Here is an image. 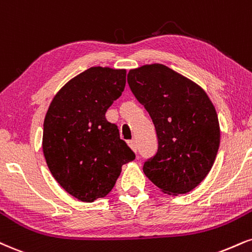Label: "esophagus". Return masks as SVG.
Returning a JSON list of instances; mask_svg holds the SVG:
<instances>
[{"label": "esophagus", "instance_id": "34e87169", "mask_svg": "<svg viewBox=\"0 0 252 252\" xmlns=\"http://www.w3.org/2000/svg\"><path fill=\"white\" fill-rule=\"evenodd\" d=\"M128 145L130 148H131V150L134 151V153H136L137 151V144H136V142L134 141V139H131V141L128 142Z\"/></svg>", "mask_w": 252, "mask_h": 252}]
</instances>
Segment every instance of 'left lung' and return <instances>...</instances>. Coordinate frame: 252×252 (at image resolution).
Listing matches in <instances>:
<instances>
[{
  "label": "left lung",
  "mask_w": 252,
  "mask_h": 252,
  "mask_svg": "<svg viewBox=\"0 0 252 252\" xmlns=\"http://www.w3.org/2000/svg\"><path fill=\"white\" fill-rule=\"evenodd\" d=\"M128 83L155 126L158 149L145 176L168 195L191 191L213 168L220 141L216 109L198 84L164 64L131 69Z\"/></svg>",
  "instance_id": "1"
}]
</instances>
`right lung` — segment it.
<instances>
[{
    "label": "right lung",
    "instance_id": "right-lung-1",
    "mask_svg": "<svg viewBox=\"0 0 252 252\" xmlns=\"http://www.w3.org/2000/svg\"><path fill=\"white\" fill-rule=\"evenodd\" d=\"M126 69L92 66L71 78L51 101L42 149L48 168L66 192L92 203L111 191L122 165L135 154L105 113L122 95Z\"/></svg>",
    "mask_w": 252,
    "mask_h": 252
}]
</instances>
